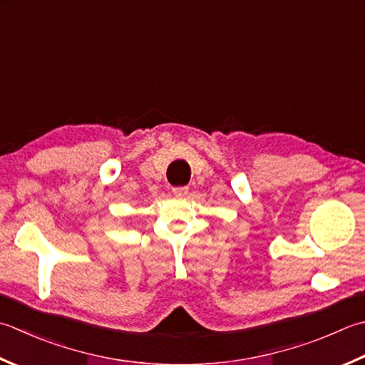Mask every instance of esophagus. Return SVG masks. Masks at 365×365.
Instances as JSON below:
<instances>
[{"mask_svg":"<svg viewBox=\"0 0 365 365\" xmlns=\"http://www.w3.org/2000/svg\"><path fill=\"white\" fill-rule=\"evenodd\" d=\"M173 192L175 196H185L188 192V187H174Z\"/></svg>","mask_w":365,"mask_h":365,"instance_id":"34e87169","label":"esophagus"}]
</instances>
